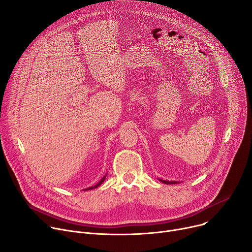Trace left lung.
<instances>
[{"label":"left lung","instance_id":"left-lung-1","mask_svg":"<svg viewBox=\"0 0 252 252\" xmlns=\"http://www.w3.org/2000/svg\"><path fill=\"white\" fill-rule=\"evenodd\" d=\"M159 180H160L161 182L165 183V184H176V183H179L178 181H167V180H163V179H160V178H159Z\"/></svg>","mask_w":252,"mask_h":252}]
</instances>
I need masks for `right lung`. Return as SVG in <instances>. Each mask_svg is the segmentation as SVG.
Wrapping results in <instances>:
<instances>
[{
	"mask_svg": "<svg viewBox=\"0 0 252 252\" xmlns=\"http://www.w3.org/2000/svg\"><path fill=\"white\" fill-rule=\"evenodd\" d=\"M105 178H106V175H104V176L101 178V180H100L98 183H96L94 187H90V188H88V189H84V190H90V189H97L99 186H101L102 182L105 180Z\"/></svg>",
	"mask_w": 252,
	"mask_h": 252,
	"instance_id": "1",
	"label": "right lung"
}]
</instances>
